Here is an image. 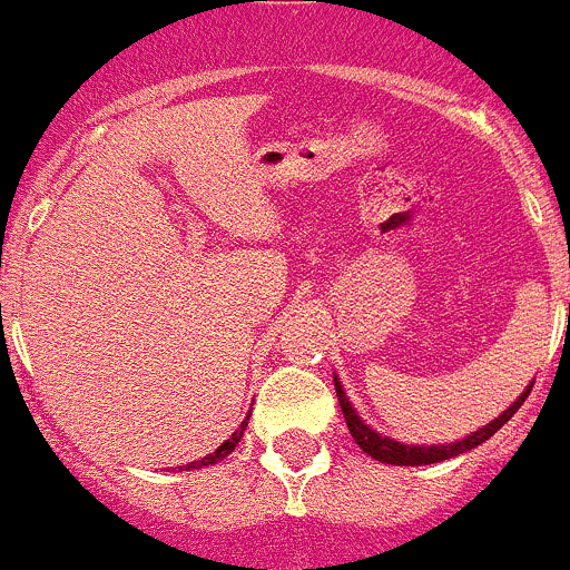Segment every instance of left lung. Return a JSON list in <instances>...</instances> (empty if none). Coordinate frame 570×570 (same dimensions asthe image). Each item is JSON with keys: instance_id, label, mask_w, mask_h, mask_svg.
<instances>
[{"instance_id": "obj_1", "label": "left lung", "mask_w": 570, "mask_h": 570, "mask_svg": "<svg viewBox=\"0 0 570 570\" xmlns=\"http://www.w3.org/2000/svg\"><path fill=\"white\" fill-rule=\"evenodd\" d=\"M532 383L524 389V392H521L519 400H515L508 411H502L497 419H493V422H488L485 428L474 430V433H469L461 441H452V444H402V441L392 439V435H383V433H377L375 428H370V424L358 416V411L353 407V402H350L342 381L333 375V386H336L338 405H342L344 422H347L350 435H353L355 444H358L366 455L375 458V461H381V463H389V465H430V463L450 461V458H458V455H463V452L474 450V446H480L482 441L491 439L499 428H504V424L513 419V413L519 411L521 402H524L527 394L532 392Z\"/></svg>"}]
</instances>
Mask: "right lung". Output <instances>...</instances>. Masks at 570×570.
Returning a JSON list of instances; mask_svg holds the SVG:
<instances>
[{
  "label": "right lung",
  "instance_id": "obj_1",
  "mask_svg": "<svg viewBox=\"0 0 570 570\" xmlns=\"http://www.w3.org/2000/svg\"><path fill=\"white\" fill-rule=\"evenodd\" d=\"M248 419H250V413H248V416L243 419V424H239V428L234 430V433H232V439H228V441H223V444L217 446V450L212 452V455L200 458V461H193V463H187V465H176V469H178V471H189V469H204V465L220 463L223 458H228V455H232V452H234V446L239 444V439H243V433H245V430H248Z\"/></svg>",
  "mask_w": 570,
  "mask_h": 570
}]
</instances>
